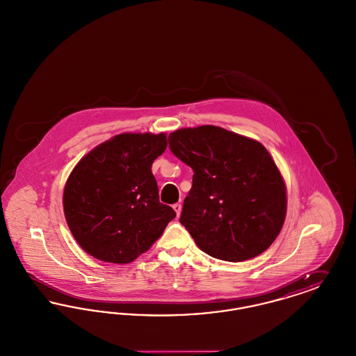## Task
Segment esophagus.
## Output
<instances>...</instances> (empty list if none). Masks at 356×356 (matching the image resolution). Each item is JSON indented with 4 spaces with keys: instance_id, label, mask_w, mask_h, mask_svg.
Instances as JSON below:
<instances>
[{
    "instance_id": "34e87169",
    "label": "esophagus",
    "mask_w": 356,
    "mask_h": 356,
    "mask_svg": "<svg viewBox=\"0 0 356 356\" xmlns=\"http://www.w3.org/2000/svg\"><path fill=\"white\" fill-rule=\"evenodd\" d=\"M173 209H175V212H176V215H177V218L180 216V213H181V204L176 203L173 204Z\"/></svg>"
}]
</instances>
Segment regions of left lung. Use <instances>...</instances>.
<instances>
[{
  "instance_id": "1",
  "label": "left lung",
  "mask_w": 356,
  "mask_h": 356,
  "mask_svg": "<svg viewBox=\"0 0 356 356\" xmlns=\"http://www.w3.org/2000/svg\"><path fill=\"white\" fill-rule=\"evenodd\" d=\"M170 148L195 172L180 222L196 245L227 261L263 254L287 213L284 179L264 145L202 125L172 132Z\"/></svg>"
}]
</instances>
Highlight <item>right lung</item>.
I'll return each instance as SVG.
<instances>
[{
  "label": "right lung",
  "mask_w": 356,
  "mask_h": 356,
  "mask_svg": "<svg viewBox=\"0 0 356 356\" xmlns=\"http://www.w3.org/2000/svg\"><path fill=\"white\" fill-rule=\"evenodd\" d=\"M167 135L121 134L76 164L64 188V215L79 245L106 263L127 264L147 252L176 213L160 203L153 161Z\"/></svg>",
  "instance_id": "right-lung-1"
}]
</instances>
